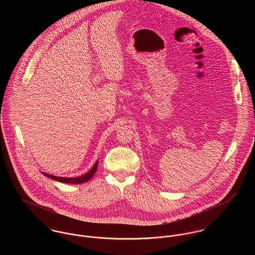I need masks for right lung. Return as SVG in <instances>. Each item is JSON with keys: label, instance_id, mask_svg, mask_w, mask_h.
Masks as SVG:
<instances>
[{"label": "right lung", "instance_id": "add662e5", "mask_svg": "<svg viewBox=\"0 0 255 255\" xmlns=\"http://www.w3.org/2000/svg\"><path fill=\"white\" fill-rule=\"evenodd\" d=\"M97 167H98V161H96V163L94 164V166L92 167V169L86 173L85 175L83 176H80V177H77V178H62V177H56V176H53V175H50V174H46V173H43L42 174L52 180H55L57 182H65V183H73V184H78V183H83V182H88L93 176L94 174L96 173L97 171Z\"/></svg>", "mask_w": 255, "mask_h": 255}]
</instances>
